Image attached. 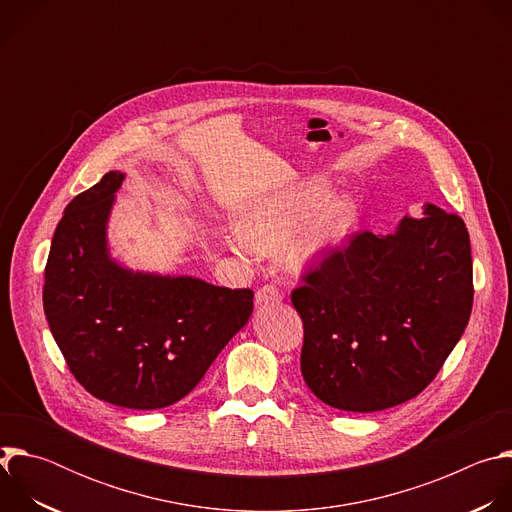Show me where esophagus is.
<instances>
[{
  "mask_svg": "<svg viewBox=\"0 0 512 512\" xmlns=\"http://www.w3.org/2000/svg\"><path fill=\"white\" fill-rule=\"evenodd\" d=\"M283 300L281 291L275 285H263L261 289H257L255 294V304L257 306H267V304H279Z\"/></svg>",
  "mask_w": 512,
  "mask_h": 512,
  "instance_id": "esophagus-1",
  "label": "esophagus"
}]
</instances>
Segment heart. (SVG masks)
<instances>
[{
	"label": "heart",
	"instance_id": "obj_1",
	"mask_svg": "<svg viewBox=\"0 0 512 512\" xmlns=\"http://www.w3.org/2000/svg\"><path fill=\"white\" fill-rule=\"evenodd\" d=\"M326 190L328 184L324 180H308L255 198L239 212L237 225L241 233L229 237L233 249L241 255L251 249L271 255L289 238L283 247L289 267L304 269L324 259L342 243L356 216L350 196L332 194L324 198Z\"/></svg>",
	"mask_w": 512,
	"mask_h": 512
}]
</instances>
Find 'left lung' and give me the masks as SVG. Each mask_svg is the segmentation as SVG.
I'll list each match as a JSON object with an SVG mask.
<instances>
[{
	"label": "left lung",
	"instance_id": "8db88e82",
	"mask_svg": "<svg viewBox=\"0 0 512 512\" xmlns=\"http://www.w3.org/2000/svg\"><path fill=\"white\" fill-rule=\"evenodd\" d=\"M474 300L468 229L431 202L391 235L362 233L294 289L302 375L342 411L371 413L419 395L462 338Z\"/></svg>",
	"mask_w": 512,
	"mask_h": 512
}]
</instances>
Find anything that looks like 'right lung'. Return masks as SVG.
<instances>
[{
    "label": "right lung",
    "mask_w": 512,
    "mask_h": 512,
    "mask_svg": "<svg viewBox=\"0 0 512 512\" xmlns=\"http://www.w3.org/2000/svg\"><path fill=\"white\" fill-rule=\"evenodd\" d=\"M119 170L72 198L44 271V314L70 373L97 399L162 409L186 397L253 314V291L131 269L109 249Z\"/></svg>",
    "instance_id": "right-lung-1"
}]
</instances>
